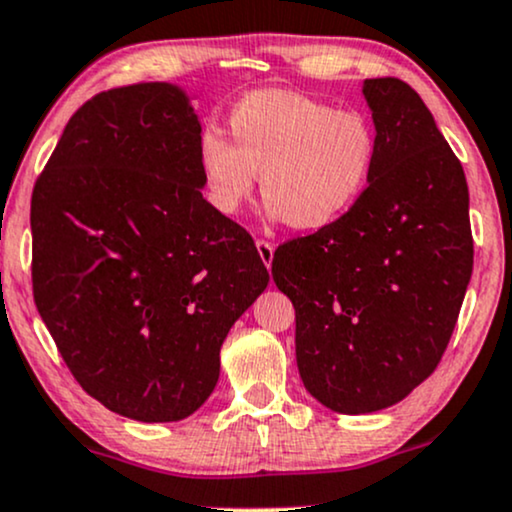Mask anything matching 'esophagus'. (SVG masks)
I'll return each mask as SVG.
<instances>
[{"label": "esophagus", "mask_w": 512, "mask_h": 512, "mask_svg": "<svg viewBox=\"0 0 512 512\" xmlns=\"http://www.w3.org/2000/svg\"><path fill=\"white\" fill-rule=\"evenodd\" d=\"M257 252H260V260L264 262V267L272 269V262H274V245L269 243V240H257Z\"/></svg>", "instance_id": "esophagus-1"}]
</instances>
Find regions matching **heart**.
Instances as JSON below:
<instances>
[{"label":"heart","mask_w":512,"mask_h":512,"mask_svg":"<svg viewBox=\"0 0 512 512\" xmlns=\"http://www.w3.org/2000/svg\"><path fill=\"white\" fill-rule=\"evenodd\" d=\"M231 140L217 128L197 138L207 200L233 217L255 195L269 219L295 231H319L346 217L377 164V133L357 109L293 90H255L233 104Z\"/></svg>","instance_id":"obj_1"}]
</instances>
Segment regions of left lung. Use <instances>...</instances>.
<instances>
[{
    "label": "left lung",
    "instance_id": "1",
    "mask_svg": "<svg viewBox=\"0 0 512 512\" xmlns=\"http://www.w3.org/2000/svg\"><path fill=\"white\" fill-rule=\"evenodd\" d=\"M362 95L377 131L365 193L272 262L300 379L341 415L391 408L434 372L472 276L465 171L432 112L398 78H367Z\"/></svg>",
    "mask_w": 512,
    "mask_h": 512
}]
</instances>
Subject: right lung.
Masks as SVG:
<instances>
[{"mask_svg": "<svg viewBox=\"0 0 512 512\" xmlns=\"http://www.w3.org/2000/svg\"><path fill=\"white\" fill-rule=\"evenodd\" d=\"M188 92H100L66 123L30 202L33 293L78 384L138 422H178L219 381V350L269 272L202 197Z\"/></svg>", "mask_w": 512, "mask_h": 512, "instance_id": "right-lung-1", "label": "right lung"}]
</instances>
